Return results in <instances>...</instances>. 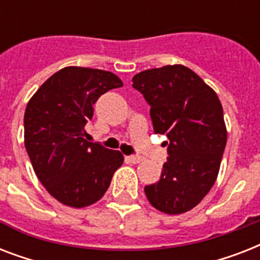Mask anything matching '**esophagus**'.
Here are the masks:
<instances>
[{"instance_id":"esophagus-1","label":"esophagus","mask_w":260,"mask_h":260,"mask_svg":"<svg viewBox=\"0 0 260 260\" xmlns=\"http://www.w3.org/2000/svg\"><path fill=\"white\" fill-rule=\"evenodd\" d=\"M125 159L129 163H134V165H136V163H140L143 160L142 156H138V155H131V156H126Z\"/></svg>"}]
</instances>
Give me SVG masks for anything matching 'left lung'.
<instances>
[{
  "label": "left lung",
  "instance_id": "1",
  "mask_svg": "<svg viewBox=\"0 0 260 260\" xmlns=\"http://www.w3.org/2000/svg\"><path fill=\"white\" fill-rule=\"evenodd\" d=\"M132 82L151 106L154 132L169 139L167 162L160 179L144 187L147 198L163 213H185L202 201L217 178L226 144L221 102L182 64L142 71Z\"/></svg>",
  "mask_w": 260,
  "mask_h": 260
}]
</instances>
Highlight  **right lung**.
Returning a JSON list of instances; mask_svg holds the SVG:
<instances>
[{"mask_svg":"<svg viewBox=\"0 0 260 260\" xmlns=\"http://www.w3.org/2000/svg\"><path fill=\"white\" fill-rule=\"evenodd\" d=\"M121 86V79L110 71L64 67L26 105V152L39 181L63 205L83 208L97 202L124 162L120 151L83 139L98 98Z\"/></svg>","mask_w":260,"mask_h":260,"instance_id":"obj_1","label":"right lung"}]
</instances>
